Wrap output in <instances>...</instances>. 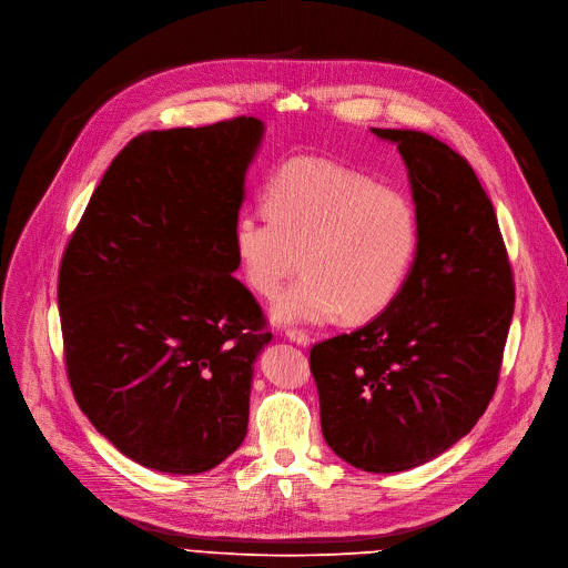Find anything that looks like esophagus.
<instances>
[{
	"mask_svg": "<svg viewBox=\"0 0 568 568\" xmlns=\"http://www.w3.org/2000/svg\"><path fill=\"white\" fill-rule=\"evenodd\" d=\"M285 337H287L290 342L298 344V346H311V335L298 331V328H287V331H285Z\"/></svg>",
	"mask_w": 568,
	"mask_h": 568,
	"instance_id": "esophagus-1",
	"label": "esophagus"
}]
</instances>
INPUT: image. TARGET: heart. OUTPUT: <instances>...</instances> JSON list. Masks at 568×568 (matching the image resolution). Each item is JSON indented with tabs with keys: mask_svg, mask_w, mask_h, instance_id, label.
Returning a JSON list of instances; mask_svg holds the SVG:
<instances>
[{
	"mask_svg": "<svg viewBox=\"0 0 568 568\" xmlns=\"http://www.w3.org/2000/svg\"><path fill=\"white\" fill-rule=\"evenodd\" d=\"M267 215L242 213L233 253L246 285L265 298L305 270L274 305L278 324L367 322L398 298L422 244L405 192L322 159H294L270 181Z\"/></svg>",
	"mask_w": 568,
	"mask_h": 568,
	"instance_id": "1",
	"label": "heart"
}]
</instances>
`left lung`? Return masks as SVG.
Segmentation results:
<instances>
[{
  "instance_id": "1",
  "label": "left lung",
  "mask_w": 568,
  "mask_h": 568,
  "mask_svg": "<svg viewBox=\"0 0 568 568\" xmlns=\"http://www.w3.org/2000/svg\"><path fill=\"white\" fill-rule=\"evenodd\" d=\"M396 144L422 220L417 263L376 320L320 342L311 369L326 444L351 467H422L467 435L494 396L514 281L494 205L457 151L422 131Z\"/></svg>"
}]
</instances>
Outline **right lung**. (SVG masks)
I'll return each instance as SVG.
<instances>
[{
    "label": "right lung",
    "instance_id": "obj_1",
    "mask_svg": "<svg viewBox=\"0 0 568 568\" xmlns=\"http://www.w3.org/2000/svg\"><path fill=\"white\" fill-rule=\"evenodd\" d=\"M255 118L133 138L90 196L59 272L65 367L90 424L146 469L192 476L246 437L272 342L233 276Z\"/></svg>",
    "mask_w": 568,
    "mask_h": 568
}]
</instances>
